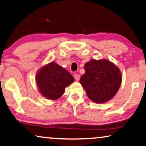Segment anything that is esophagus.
Here are the masks:
<instances>
[{"label": "esophagus", "mask_w": 146, "mask_h": 146, "mask_svg": "<svg viewBox=\"0 0 146 146\" xmlns=\"http://www.w3.org/2000/svg\"><path fill=\"white\" fill-rule=\"evenodd\" d=\"M74 79L78 81V80H79L80 76V75L78 74H74Z\"/></svg>", "instance_id": "esophagus-1"}]
</instances>
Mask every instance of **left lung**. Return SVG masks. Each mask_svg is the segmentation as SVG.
Masks as SVG:
<instances>
[{
    "mask_svg": "<svg viewBox=\"0 0 146 146\" xmlns=\"http://www.w3.org/2000/svg\"><path fill=\"white\" fill-rule=\"evenodd\" d=\"M85 73L80 82L96 103L110 100L120 87L121 74L116 66L107 60H91L85 64Z\"/></svg>",
    "mask_w": 146,
    "mask_h": 146,
    "instance_id": "1",
    "label": "left lung"
}]
</instances>
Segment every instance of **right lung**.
I'll list each match as a JSON object with an SVG mask.
<instances>
[{
  "instance_id": "add662e5",
  "label": "right lung",
  "mask_w": 146,
  "mask_h": 146,
  "mask_svg": "<svg viewBox=\"0 0 146 146\" xmlns=\"http://www.w3.org/2000/svg\"><path fill=\"white\" fill-rule=\"evenodd\" d=\"M74 78L65 68L52 62L43 66L36 76L40 92L50 100H56L63 95L65 88Z\"/></svg>"
}]
</instances>
